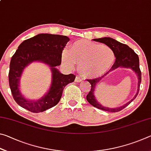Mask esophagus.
Listing matches in <instances>:
<instances>
[{"mask_svg": "<svg viewBox=\"0 0 151 151\" xmlns=\"http://www.w3.org/2000/svg\"><path fill=\"white\" fill-rule=\"evenodd\" d=\"M75 81L76 82H81V81H82V78L80 76H76L75 78Z\"/></svg>", "mask_w": 151, "mask_h": 151, "instance_id": "1", "label": "esophagus"}]
</instances>
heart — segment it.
<instances>
[{"label":"heart","mask_w":151,"mask_h":151,"mask_svg":"<svg viewBox=\"0 0 151 151\" xmlns=\"http://www.w3.org/2000/svg\"><path fill=\"white\" fill-rule=\"evenodd\" d=\"M115 55L106 45L79 40L70 45L69 50H64L62 60L66 66L77 65L78 72L85 78H94L103 75L111 68Z\"/></svg>","instance_id":"1"}]
</instances>
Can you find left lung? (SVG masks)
Returning a JSON list of instances; mask_svg holds the SVG:
<instances>
[{
	"instance_id": "8db88e82",
	"label": "left lung",
	"mask_w": 151,
	"mask_h": 151,
	"mask_svg": "<svg viewBox=\"0 0 151 151\" xmlns=\"http://www.w3.org/2000/svg\"><path fill=\"white\" fill-rule=\"evenodd\" d=\"M93 40L96 42H102L105 44L108 47H111L112 50H113L114 52V55H115L116 60L114 62V65H112L108 72L106 73L103 76H99L96 78L93 79H88L87 81H88L91 85V91L89 92L88 94L86 95V100L91 104H92L93 106L96 107L97 109L103 110V111L111 112H116L121 111V110L124 109L125 107L127 106L129 104L131 103V102L136 98L138 95L139 92L140 88V85L141 83V71L140 70L139 67V56H138L134 51L130 48L129 46L122 43L118 42L117 40H114L112 38L109 37H104L101 38V39H93ZM122 66L125 68H131L133 70H134L138 76V87L137 88V92L134 98L129 102H128L123 106L118 107V108L114 109H111L102 106L99 104L96 100L95 97L93 96V91L95 90L96 86L97 83L99 82L101 79V78L104 76H106L109 72L114 70L116 68Z\"/></svg>"
}]
</instances>
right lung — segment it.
Wrapping results in <instances>:
<instances>
[{
  "instance_id": "add662e5",
  "label": "right lung",
  "mask_w": 151,
  "mask_h": 151,
  "mask_svg": "<svg viewBox=\"0 0 151 151\" xmlns=\"http://www.w3.org/2000/svg\"><path fill=\"white\" fill-rule=\"evenodd\" d=\"M70 39L66 36L39 34L25 40L18 47L10 63L9 86L14 100L22 108L32 112H43L57 105L63 89L75 79L73 74L63 75L56 66L60 65L63 48ZM40 61L50 66L53 78L50 91L40 100L29 101L20 93L18 84L24 68L30 62Z\"/></svg>"
}]
</instances>
